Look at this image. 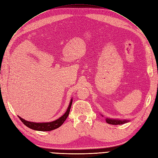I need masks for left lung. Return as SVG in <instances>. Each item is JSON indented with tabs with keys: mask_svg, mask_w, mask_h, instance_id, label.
I'll use <instances>...</instances> for the list:
<instances>
[{
	"mask_svg": "<svg viewBox=\"0 0 158 158\" xmlns=\"http://www.w3.org/2000/svg\"><path fill=\"white\" fill-rule=\"evenodd\" d=\"M106 121L108 124L110 125H122L124 124V123H128L129 121L127 119H110V118H106Z\"/></svg>",
	"mask_w": 158,
	"mask_h": 158,
	"instance_id": "1",
	"label": "left lung"
}]
</instances>
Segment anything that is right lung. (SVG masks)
Wrapping results in <instances>:
<instances>
[{
  "mask_svg": "<svg viewBox=\"0 0 158 158\" xmlns=\"http://www.w3.org/2000/svg\"><path fill=\"white\" fill-rule=\"evenodd\" d=\"M72 104V98L70 100L69 106L68 107V109L66 112L64 113V115L61 116L60 118L59 119L55 120L52 122H48V123H34V122H30L26 121L20 117L19 118L20 119L24 124L28 127V128L35 130H38V131H51V130H53L54 129H56L60 127L63 124V123L65 121L66 118H68V115H69L70 110L71 108V106Z\"/></svg>",
  "mask_w": 158,
  "mask_h": 158,
  "instance_id": "1",
  "label": "right lung"
}]
</instances>
